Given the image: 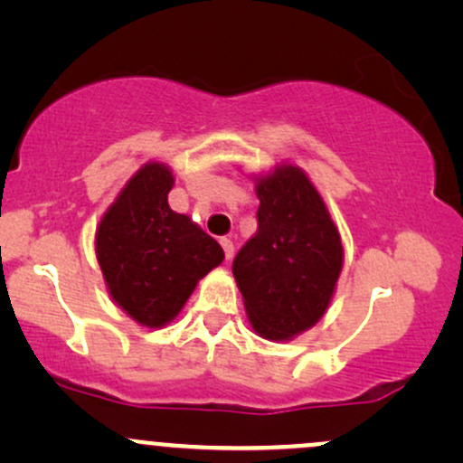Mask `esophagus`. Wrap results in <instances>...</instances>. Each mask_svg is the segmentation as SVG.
<instances>
[{
    "label": "esophagus",
    "mask_w": 463,
    "mask_h": 463,
    "mask_svg": "<svg viewBox=\"0 0 463 463\" xmlns=\"http://www.w3.org/2000/svg\"><path fill=\"white\" fill-rule=\"evenodd\" d=\"M220 243H222V248H224L226 261H231L232 254H235V243H232L231 239H228V237H222V239H220Z\"/></svg>",
    "instance_id": "esophagus-1"
}]
</instances>
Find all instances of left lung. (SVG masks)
Returning a JSON list of instances; mask_svg holds the SVG:
<instances>
[{
    "label": "left lung",
    "mask_w": 463,
    "mask_h": 463,
    "mask_svg": "<svg viewBox=\"0 0 463 463\" xmlns=\"http://www.w3.org/2000/svg\"><path fill=\"white\" fill-rule=\"evenodd\" d=\"M257 232L232 261L246 316L261 337L294 339L326 313L344 248L322 195L296 165L257 176Z\"/></svg>",
    "instance_id": "8db88e82"
}]
</instances>
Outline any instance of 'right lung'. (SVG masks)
<instances>
[{"label":"right lung","mask_w":463,"mask_h":463,"mask_svg":"<svg viewBox=\"0 0 463 463\" xmlns=\"http://www.w3.org/2000/svg\"><path fill=\"white\" fill-rule=\"evenodd\" d=\"M172 187L167 165L146 163L95 231V257L110 298L147 328L172 322L198 280L224 261L213 237L169 209Z\"/></svg>","instance_id":"add662e5"}]
</instances>
